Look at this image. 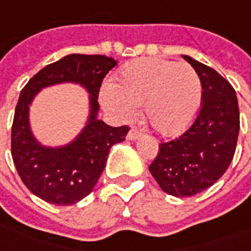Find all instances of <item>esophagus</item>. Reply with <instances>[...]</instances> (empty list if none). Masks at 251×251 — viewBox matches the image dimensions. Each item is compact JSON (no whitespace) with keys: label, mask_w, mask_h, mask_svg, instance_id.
<instances>
[{"label":"esophagus","mask_w":251,"mask_h":251,"mask_svg":"<svg viewBox=\"0 0 251 251\" xmlns=\"http://www.w3.org/2000/svg\"><path fill=\"white\" fill-rule=\"evenodd\" d=\"M140 137H141V133L137 130V129H131V130L127 133V140H129V141H136Z\"/></svg>","instance_id":"esophagus-1"}]
</instances>
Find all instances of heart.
I'll list each match as a JSON object with an SVG mask.
<instances>
[{
    "instance_id": "obj_1",
    "label": "heart",
    "mask_w": 251,
    "mask_h": 251,
    "mask_svg": "<svg viewBox=\"0 0 251 251\" xmlns=\"http://www.w3.org/2000/svg\"><path fill=\"white\" fill-rule=\"evenodd\" d=\"M100 103L117 118L130 121L136 107L154 130L175 136L189 126L203 99L199 74L188 63L142 57L126 64L113 84L99 94Z\"/></svg>"
}]
</instances>
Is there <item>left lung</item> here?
<instances>
[{"label":"left lung","instance_id":"8db88e82","mask_svg":"<svg viewBox=\"0 0 251 251\" xmlns=\"http://www.w3.org/2000/svg\"><path fill=\"white\" fill-rule=\"evenodd\" d=\"M199 74L203 86L200 110L177 138L160 144L149 172L160 188L176 198H188L219 180L231 163L239 109L235 90L215 70L183 55Z\"/></svg>","mask_w":251,"mask_h":251}]
</instances>
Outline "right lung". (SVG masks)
Returning <instances> with one entry per match:
<instances>
[{"mask_svg":"<svg viewBox=\"0 0 251 251\" xmlns=\"http://www.w3.org/2000/svg\"><path fill=\"white\" fill-rule=\"evenodd\" d=\"M115 66L113 57L72 53L44 67L21 90L12 126V157L23 183L37 198L57 205L86 198L103 172L110 148L125 140L127 126L113 127L98 120L99 88ZM63 82H75L88 91L89 117L71 143L47 147L30 129L29 106L43 88Z\"/></svg>","mask_w":251,"mask_h":251,"instance_id":"obj_1","label":"right lung"}]
</instances>
